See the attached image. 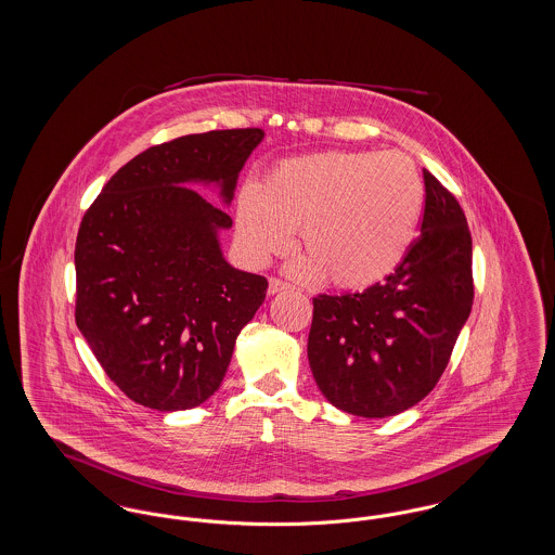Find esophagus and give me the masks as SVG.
I'll use <instances>...</instances> for the list:
<instances>
[{
  "label": "esophagus",
  "mask_w": 555,
  "mask_h": 555,
  "mask_svg": "<svg viewBox=\"0 0 555 555\" xmlns=\"http://www.w3.org/2000/svg\"><path fill=\"white\" fill-rule=\"evenodd\" d=\"M289 285L285 283V281H281V279H276V276H270V281H268V293H279V291L287 289Z\"/></svg>",
  "instance_id": "1"
}]
</instances>
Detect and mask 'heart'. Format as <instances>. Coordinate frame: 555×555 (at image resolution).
<instances>
[{
    "label": "heart",
    "mask_w": 555,
    "mask_h": 555,
    "mask_svg": "<svg viewBox=\"0 0 555 555\" xmlns=\"http://www.w3.org/2000/svg\"><path fill=\"white\" fill-rule=\"evenodd\" d=\"M424 210V181L401 152L331 150L276 164L260 191L237 199V238L254 264L291 245L299 229L301 279L364 289L387 279L408 256Z\"/></svg>",
    "instance_id": "1"
}]
</instances>
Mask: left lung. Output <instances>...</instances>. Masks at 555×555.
<instances>
[{"instance_id":"8db88e82","label":"left lung","mask_w":555,"mask_h":555,"mask_svg":"<svg viewBox=\"0 0 555 555\" xmlns=\"http://www.w3.org/2000/svg\"><path fill=\"white\" fill-rule=\"evenodd\" d=\"M421 235L383 283L314 297L308 360L333 405L385 418L416 405L446 372L475 301L473 237L455 195L428 170Z\"/></svg>"}]
</instances>
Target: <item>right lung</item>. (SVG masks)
Returning a JSON list of instances; mask_svg holds the SVG:
<instances>
[{"instance_id": "obj_1", "label": "right lung", "mask_w": 555, "mask_h": 555, "mask_svg": "<svg viewBox=\"0 0 555 555\" xmlns=\"http://www.w3.org/2000/svg\"><path fill=\"white\" fill-rule=\"evenodd\" d=\"M262 139V129H227L154 145L80 220L75 320L109 380L139 405L177 412L214 396L264 301L266 276L222 258L216 231L231 216L183 185L220 183L231 202Z\"/></svg>"}]
</instances>
